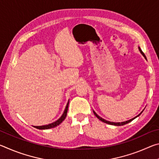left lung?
Instances as JSON below:
<instances>
[{
	"label": "left lung",
	"mask_w": 159,
	"mask_h": 159,
	"mask_svg": "<svg viewBox=\"0 0 159 159\" xmlns=\"http://www.w3.org/2000/svg\"><path fill=\"white\" fill-rule=\"evenodd\" d=\"M138 48H139V51H140V52H141V54H142V55H143L144 56V58L145 59H146V60H147V57H146V56H145V55H144V52H142V50H141V48H139V47H138ZM142 111L140 113V114H139V115H138V116H135V117H134L133 118H131V119H130V120H126V121H124V122H121V123H114V122H111V121H108V120H106L105 119H104V118H101L100 116H99L98 115V114H96V113L95 112V111H93V113H94V114H95V116L97 117V118H98V119H99V120H102V122H104V123H107V124H109V125H125V124H127V123H128L129 122H130V121H132V120H134V118H136L137 117H138V116H139V115H140L141 114H142Z\"/></svg>",
	"instance_id": "8db88e82"
}]
</instances>
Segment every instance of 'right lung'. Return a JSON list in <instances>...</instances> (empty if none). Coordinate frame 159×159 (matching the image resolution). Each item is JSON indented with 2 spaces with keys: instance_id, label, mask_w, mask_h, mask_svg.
<instances>
[{
  "instance_id": "add662e5",
  "label": "right lung",
  "mask_w": 159,
  "mask_h": 159,
  "mask_svg": "<svg viewBox=\"0 0 159 159\" xmlns=\"http://www.w3.org/2000/svg\"><path fill=\"white\" fill-rule=\"evenodd\" d=\"M69 100L68 102V103H67V104H66V108H65V109H64L63 114L61 115V116L59 118L58 120H57L56 121L53 122L52 123H50V124H48V125H41V126H34V127L36 128L40 129V130H45V129H50L52 128H55V127H56V126H57L58 125H60V123L62 122L64 119H65V118L66 116L67 111H68V107H69Z\"/></svg>"
}]
</instances>
